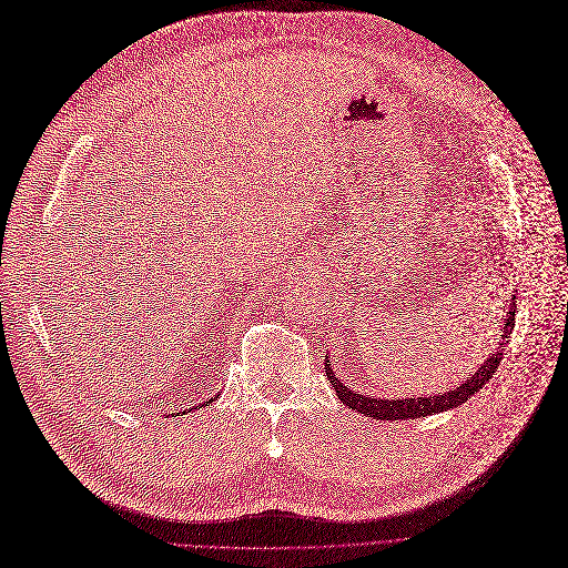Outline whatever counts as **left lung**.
I'll return each mask as SVG.
<instances>
[{"label": "left lung", "mask_w": 568, "mask_h": 568, "mask_svg": "<svg viewBox=\"0 0 568 568\" xmlns=\"http://www.w3.org/2000/svg\"><path fill=\"white\" fill-rule=\"evenodd\" d=\"M515 297L508 300V311H506V325L501 332V341L495 343L491 348V355L478 366V372L468 376L459 387L448 389V392H438L436 397H406V399H381V397H368V394H357L355 389L345 387V383H341L334 376V368L329 364V359H325V368H327V378L336 392V397L357 413H364L374 420H415V417H425V415H434V413H443L448 408H457L462 406L466 399H471L478 389H483L487 385V381L497 374V368L501 364L506 343L513 334V325H515Z\"/></svg>", "instance_id": "obj_1"}]
</instances>
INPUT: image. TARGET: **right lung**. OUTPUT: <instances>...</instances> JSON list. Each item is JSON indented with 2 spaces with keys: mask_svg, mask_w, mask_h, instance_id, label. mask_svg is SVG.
Wrapping results in <instances>:
<instances>
[{
  "mask_svg": "<svg viewBox=\"0 0 568 568\" xmlns=\"http://www.w3.org/2000/svg\"><path fill=\"white\" fill-rule=\"evenodd\" d=\"M213 399H215V397H213Z\"/></svg>",
  "mask_w": 568,
  "mask_h": 568,
  "instance_id": "obj_1",
  "label": "right lung"
}]
</instances>
